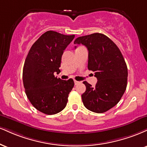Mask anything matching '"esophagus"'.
I'll return each mask as SVG.
<instances>
[{
    "instance_id": "34e87169",
    "label": "esophagus",
    "mask_w": 147,
    "mask_h": 147,
    "mask_svg": "<svg viewBox=\"0 0 147 147\" xmlns=\"http://www.w3.org/2000/svg\"><path fill=\"white\" fill-rule=\"evenodd\" d=\"M79 81H76V80H75V85H77V84H79Z\"/></svg>"
}]
</instances>
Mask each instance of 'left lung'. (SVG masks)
Wrapping results in <instances>:
<instances>
[{"mask_svg":"<svg viewBox=\"0 0 147 147\" xmlns=\"http://www.w3.org/2000/svg\"><path fill=\"white\" fill-rule=\"evenodd\" d=\"M74 44L87 47L88 70L94 72L98 80L94 87L84 81L83 103L93 112H107L120 101L126 90L128 71L124 57L116 44L102 33L79 37Z\"/></svg>","mask_w":147,"mask_h":147,"instance_id":"1","label":"left lung"}]
</instances>
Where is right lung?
<instances>
[{
  "instance_id": "obj_1",
  "label": "right lung",
  "mask_w": 147,
  "mask_h": 147,
  "mask_svg": "<svg viewBox=\"0 0 147 147\" xmlns=\"http://www.w3.org/2000/svg\"><path fill=\"white\" fill-rule=\"evenodd\" d=\"M74 38L75 35L48 31L35 41L26 56L22 72L25 93L33 107L45 114L62 111L75 85L73 79L61 80L54 75L60 72L63 51Z\"/></svg>"
}]
</instances>
